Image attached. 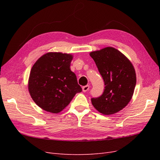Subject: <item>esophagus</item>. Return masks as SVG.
<instances>
[{
  "label": "esophagus",
  "mask_w": 160,
  "mask_h": 160,
  "mask_svg": "<svg viewBox=\"0 0 160 160\" xmlns=\"http://www.w3.org/2000/svg\"><path fill=\"white\" fill-rule=\"evenodd\" d=\"M89 89V85H85V86H83V88H82V90H83V92L88 91Z\"/></svg>",
  "instance_id": "34e87169"
}]
</instances>
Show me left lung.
Masks as SVG:
<instances>
[{"label":"left lung","instance_id":"left-lung-1","mask_svg":"<svg viewBox=\"0 0 160 160\" xmlns=\"http://www.w3.org/2000/svg\"><path fill=\"white\" fill-rule=\"evenodd\" d=\"M89 55L105 85L102 95L91 99L92 105L103 115L119 112L128 105L133 95L136 85L133 65L122 52L111 47L92 51Z\"/></svg>","mask_w":160,"mask_h":160}]
</instances>
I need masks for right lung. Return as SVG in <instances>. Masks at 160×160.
Returning a JSON list of instances; mask_svg holds the SVG:
<instances>
[{
    "label": "right lung",
    "mask_w": 160,
    "mask_h": 160,
    "mask_svg": "<svg viewBox=\"0 0 160 160\" xmlns=\"http://www.w3.org/2000/svg\"><path fill=\"white\" fill-rule=\"evenodd\" d=\"M71 54L49 52L33 65L28 81L31 98L47 112L58 113L82 91L77 77L71 71Z\"/></svg>",
    "instance_id": "right-lung-1"
}]
</instances>
